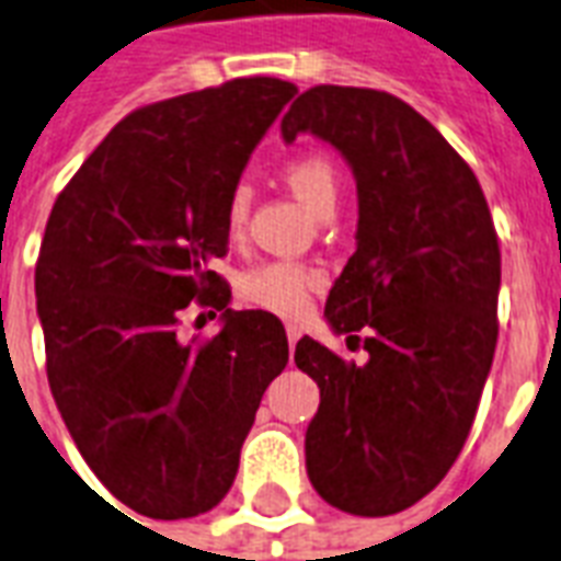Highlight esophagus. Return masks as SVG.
<instances>
[{"instance_id":"esophagus-1","label":"esophagus","mask_w":561,"mask_h":561,"mask_svg":"<svg viewBox=\"0 0 561 561\" xmlns=\"http://www.w3.org/2000/svg\"><path fill=\"white\" fill-rule=\"evenodd\" d=\"M285 335H288V344H290V350H294V344H297L299 335H302V332H299V327H294V323H288V327H285Z\"/></svg>"}]
</instances>
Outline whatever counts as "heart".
Returning a JSON list of instances; mask_svg holds the SVG:
<instances>
[{
	"instance_id": "1",
	"label": "heart",
	"mask_w": 561,
	"mask_h": 561,
	"mask_svg": "<svg viewBox=\"0 0 561 561\" xmlns=\"http://www.w3.org/2000/svg\"><path fill=\"white\" fill-rule=\"evenodd\" d=\"M285 182L297 191L309 208L320 217L335 211L341 199V173L337 164L320 149H306L288 158L285 164ZM252 187L247 182H234L226 196L224 226L229 238H241L250 220ZM323 276L314 267L299 262H262L252 264L250 271L241 273L238 290L241 297L259 309H267L282 318H299L309 309L311 290L318 288Z\"/></svg>"
}]
</instances>
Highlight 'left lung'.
I'll return each mask as SVG.
<instances>
[{"label":"left lung","instance_id":"8db88e82","mask_svg":"<svg viewBox=\"0 0 561 561\" xmlns=\"http://www.w3.org/2000/svg\"><path fill=\"white\" fill-rule=\"evenodd\" d=\"M347 158L358 187L356 252L327 299L367 362L299 337L318 382L306 470L329 506L382 518L447 477L477 417L497 347L500 243L468 161L409 102L374 88L318 84L282 117Z\"/></svg>","mask_w":561,"mask_h":561}]
</instances>
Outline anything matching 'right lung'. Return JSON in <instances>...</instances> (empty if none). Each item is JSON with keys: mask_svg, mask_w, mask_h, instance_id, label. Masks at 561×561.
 <instances>
[{"mask_svg": "<svg viewBox=\"0 0 561 561\" xmlns=\"http://www.w3.org/2000/svg\"><path fill=\"white\" fill-rule=\"evenodd\" d=\"M294 93L250 76L131 111L46 220L34 294L55 405L102 485L147 518H194L226 497L288 365L282 320L229 309L211 264L229 252L226 196ZM196 308L225 327L182 342Z\"/></svg>", "mask_w": 561, "mask_h": 561, "instance_id": "1", "label": "right lung"}]
</instances>
